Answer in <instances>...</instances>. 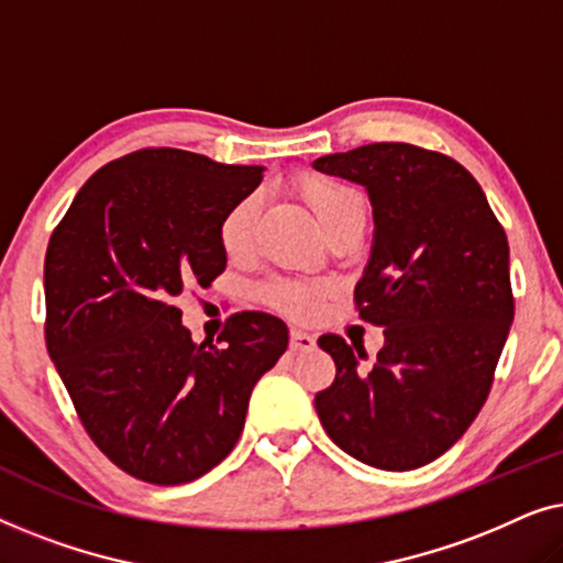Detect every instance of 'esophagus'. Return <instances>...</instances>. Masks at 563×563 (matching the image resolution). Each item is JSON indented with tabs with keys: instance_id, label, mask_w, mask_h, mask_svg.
<instances>
[{
	"instance_id": "34e87169",
	"label": "esophagus",
	"mask_w": 563,
	"mask_h": 563,
	"mask_svg": "<svg viewBox=\"0 0 563 563\" xmlns=\"http://www.w3.org/2000/svg\"><path fill=\"white\" fill-rule=\"evenodd\" d=\"M289 349L291 351H310V349H314V338L310 333H305V330H291Z\"/></svg>"
}]
</instances>
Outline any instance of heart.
I'll return each instance as SVG.
<instances>
[{
  "label": "heart",
  "mask_w": 563,
  "mask_h": 563,
  "mask_svg": "<svg viewBox=\"0 0 563 563\" xmlns=\"http://www.w3.org/2000/svg\"><path fill=\"white\" fill-rule=\"evenodd\" d=\"M289 191L312 212V218L318 220V225L325 230V233L330 225H335V222L343 218V214H349L351 210H364V202H361V197L351 187L314 172H302L291 176ZM256 197L238 199V202L222 214L218 225V241L228 258L249 256L253 249V233H256ZM325 295L328 289L322 287V284L305 279H272L261 287V299H264L272 310L297 320H307L312 318V314H318Z\"/></svg>",
  "instance_id": "heart-1"
}]
</instances>
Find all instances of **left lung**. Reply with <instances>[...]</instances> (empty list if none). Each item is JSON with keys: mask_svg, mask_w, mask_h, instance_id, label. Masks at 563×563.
<instances>
[{"mask_svg": "<svg viewBox=\"0 0 563 563\" xmlns=\"http://www.w3.org/2000/svg\"><path fill=\"white\" fill-rule=\"evenodd\" d=\"M314 168L372 197L374 251L353 302L361 320L384 328L368 365L341 335L318 338L335 379L314 395V410L349 456L410 472L443 456L489 397L515 318L505 228L445 153L372 143Z\"/></svg>", "mask_w": 563, "mask_h": 563, "instance_id": "1", "label": "left lung"}]
</instances>
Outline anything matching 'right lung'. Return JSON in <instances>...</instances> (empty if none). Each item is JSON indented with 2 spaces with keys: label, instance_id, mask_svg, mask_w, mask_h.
Returning <instances> with one entry per match:
<instances>
[{
  "label": "right lung",
  "instance_id": "1",
  "mask_svg": "<svg viewBox=\"0 0 563 563\" xmlns=\"http://www.w3.org/2000/svg\"><path fill=\"white\" fill-rule=\"evenodd\" d=\"M264 179L179 148L91 174L45 251V345L84 430L114 466L172 487L233 451L251 391L287 351L266 312L195 343L176 299L225 272L218 225Z\"/></svg>",
  "mask_w": 563,
  "mask_h": 563
}]
</instances>
